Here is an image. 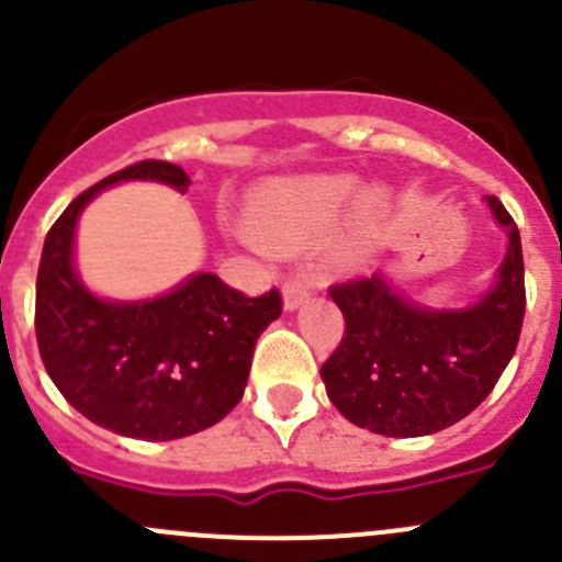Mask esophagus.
Masks as SVG:
<instances>
[{"mask_svg": "<svg viewBox=\"0 0 562 562\" xmlns=\"http://www.w3.org/2000/svg\"><path fill=\"white\" fill-rule=\"evenodd\" d=\"M312 295V284H308V278L303 276H290L284 281V308L286 312H295L297 306L308 301Z\"/></svg>", "mask_w": 562, "mask_h": 562, "instance_id": "1", "label": "esophagus"}]
</instances>
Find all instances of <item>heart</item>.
Returning <instances> with one entry per match:
<instances>
[{
    "label": "heart",
    "mask_w": 562,
    "mask_h": 562,
    "mask_svg": "<svg viewBox=\"0 0 562 562\" xmlns=\"http://www.w3.org/2000/svg\"><path fill=\"white\" fill-rule=\"evenodd\" d=\"M358 181L350 173H323L276 184L256 201L250 232L265 245H284L328 226L356 195ZM381 195H367L364 210H375Z\"/></svg>",
    "instance_id": "1"
}]
</instances>
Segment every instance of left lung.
<instances>
[{"instance_id":"1","label":"left lung","mask_w":562,"mask_h":562,"mask_svg":"<svg viewBox=\"0 0 562 562\" xmlns=\"http://www.w3.org/2000/svg\"><path fill=\"white\" fill-rule=\"evenodd\" d=\"M507 228L494 290L467 312H425L381 276L330 286L345 334L323 364L330 403L352 425L394 438L430 436L472 414L513 358L525 323V256L510 212L485 195Z\"/></svg>"}]
</instances>
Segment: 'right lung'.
<instances>
[{"label": "right lung", "mask_w": 562, "mask_h": 562, "mask_svg": "<svg viewBox=\"0 0 562 562\" xmlns=\"http://www.w3.org/2000/svg\"><path fill=\"white\" fill-rule=\"evenodd\" d=\"M124 179L190 187L179 165L143 159L74 198L46 234L37 267V350L63 397L90 422L170 441L206 430L243 400L256 339L284 303L278 290L248 297L212 272L146 303L90 295L71 267L74 226L101 187Z\"/></svg>", "instance_id": "add662e5"}]
</instances>
